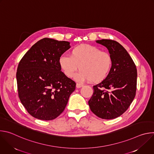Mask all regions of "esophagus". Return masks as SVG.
Masks as SVG:
<instances>
[{
  "mask_svg": "<svg viewBox=\"0 0 154 154\" xmlns=\"http://www.w3.org/2000/svg\"><path fill=\"white\" fill-rule=\"evenodd\" d=\"M83 86V85L80 84V83H77L76 84V88H82Z\"/></svg>",
  "mask_w": 154,
  "mask_h": 154,
  "instance_id": "obj_1",
  "label": "esophagus"
}]
</instances>
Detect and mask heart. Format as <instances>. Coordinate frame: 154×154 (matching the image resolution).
Segmentation results:
<instances>
[{"instance_id": "1", "label": "heart", "mask_w": 154, "mask_h": 154, "mask_svg": "<svg viewBox=\"0 0 154 154\" xmlns=\"http://www.w3.org/2000/svg\"><path fill=\"white\" fill-rule=\"evenodd\" d=\"M113 63L110 54L86 44L74 47L70 56L63 55L58 60L60 67L66 77H72L79 66L80 70L74 75V79L77 82L90 80L93 83L105 79L112 69Z\"/></svg>"}]
</instances>
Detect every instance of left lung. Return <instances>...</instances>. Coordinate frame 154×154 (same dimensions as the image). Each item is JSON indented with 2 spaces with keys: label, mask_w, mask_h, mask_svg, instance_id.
I'll list each match as a JSON object with an SVG mask.
<instances>
[{
  "label": "left lung",
  "mask_w": 154,
  "mask_h": 154,
  "mask_svg": "<svg viewBox=\"0 0 154 154\" xmlns=\"http://www.w3.org/2000/svg\"><path fill=\"white\" fill-rule=\"evenodd\" d=\"M96 42L107 48L113 63L106 78L93 86L94 93L88 104L92 112L99 118L115 119L127 110L135 98L136 66L127 51L117 41L103 39Z\"/></svg>",
  "instance_id": "obj_1"
}]
</instances>
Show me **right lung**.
I'll use <instances>...</instances> for the list:
<instances>
[{
    "label": "right lung",
    "instance_id": "right-lung-1",
    "mask_svg": "<svg viewBox=\"0 0 154 154\" xmlns=\"http://www.w3.org/2000/svg\"><path fill=\"white\" fill-rule=\"evenodd\" d=\"M70 48L69 42L45 38L20 60L16 72L18 95L33 117L50 121L64 111L76 84L61 71L58 60Z\"/></svg>",
    "mask_w": 154,
    "mask_h": 154
}]
</instances>
